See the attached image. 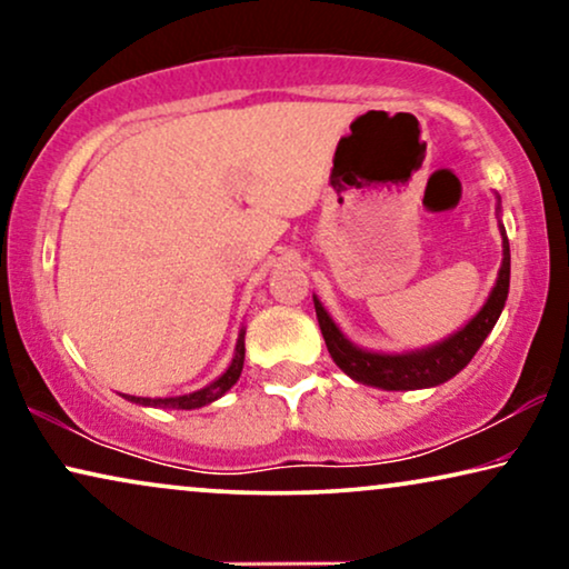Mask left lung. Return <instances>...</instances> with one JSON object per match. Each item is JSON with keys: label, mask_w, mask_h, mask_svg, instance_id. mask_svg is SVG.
I'll return each instance as SVG.
<instances>
[{"label": "left lung", "mask_w": 569, "mask_h": 569, "mask_svg": "<svg viewBox=\"0 0 569 569\" xmlns=\"http://www.w3.org/2000/svg\"><path fill=\"white\" fill-rule=\"evenodd\" d=\"M502 232V267L497 274V282L489 292L485 308L463 326L461 331L450 333L448 339L438 341V345L415 349V352L403 355H380L368 352V349L355 347L345 333L339 331V326L331 321V316L326 313L321 300L313 298L316 302V316L321 333L329 347V355L349 378H355L357 383L383 388V391H415V388H432L440 386L458 376L466 365L471 362V357L479 352V347L485 345L489 331L495 329L497 318H500L505 300H508L510 290V243L508 236Z\"/></svg>", "instance_id": "left-lung-1"}]
</instances>
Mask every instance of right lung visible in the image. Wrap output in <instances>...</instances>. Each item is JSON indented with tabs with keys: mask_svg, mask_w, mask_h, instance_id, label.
I'll use <instances>...</instances> for the list:
<instances>
[{
	"mask_svg": "<svg viewBox=\"0 0 569 569\" xmlns=\"http://www.w3.org/2000/svg\"><path fill=\"white\" fill-rule=\"evenodd\" d=\"M243 339H246V331H240L238 345H236V355H232L230 368L224 370L220 378L212 380L209 386L199 388V391L183 393V396H170V399H142V396H127V399L134 401V403H142V407H158V409H199V407H207V403L217 401L220 396L228 393L230 388L238 383L240 370H243V360H246Z\"/></svg>",
	"mask_w": 569,
	"mask_h": 569,
	"instance_id": "right-lung-1",
	"label": "right lung"
}]
</instances>
